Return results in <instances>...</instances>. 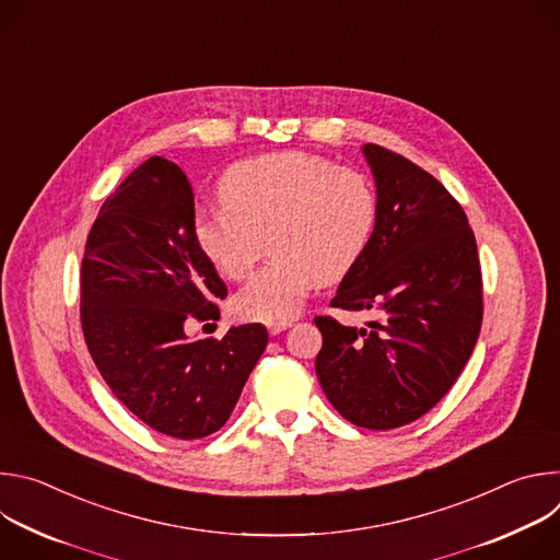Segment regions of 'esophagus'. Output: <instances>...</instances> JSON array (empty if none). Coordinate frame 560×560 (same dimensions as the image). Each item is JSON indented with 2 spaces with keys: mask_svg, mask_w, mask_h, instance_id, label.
Segmentation results:
<instances>
[{
  "mask_svg": "<svg viewBox=\"0 0 560 560\" xmlns=\"http://www.w3.org/2000/svg\"><path fill=\"white\" fill-rule=\"evenodd\" d=\"M290 326H292L290 322H277V324H268V332H270V335H279V332L288 330Z\"/></svg>",
  "mask_w": 560,
  "mask_h": 560,
  "instance_id": "1",
  "label": "esophagus"
}]
</instances>
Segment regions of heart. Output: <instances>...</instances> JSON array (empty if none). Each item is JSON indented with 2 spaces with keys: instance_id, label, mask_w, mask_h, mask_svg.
Masks as SVG:
<instances>
[{
  "instance_id": "obj_1",
  "label": "heart",
  "mask_w": 560,
  "mask_h": 560,
  "mask_svg": "<svg viewBox=\"0 0 560 560\" xmlns=\"http://www.w3.org/2000/svg\"><path fill=\"white\" fill-rule=\"evenodd\" d=\"M219 197L221 206L195 219L197 244L217 272L230 281L250 277L266 238L275 257L232 301L246 322L296 316L318 283L339 281L359 264L376 221L370 179L310 152L234 164Z\"/></svg>"
}]
</instances>
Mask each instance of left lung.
<instances>
[{
    "mask_svg": "<svg viewBox=\"0 0 560 560\" xmlns=\"http://www.w3.org/2000/svg\"><path fill=\"white\" fill-rule=\"evenodd\" d=\"M363 154L376 221L332 307L378 314L365 328L316 316V376L350 423L394 430L430 412L465 368L483 322L476 238L460 203L430 173L383 145Z\"/></svg>",
    "mask_w": 560,
    "mask_h": 560,
    "instance_id": "obj_1",
    "label": "left lung"
}]
</instances>
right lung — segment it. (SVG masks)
<instances>
[{
  "instance_id": "add662e5",
  "label": "right lung",
  "mask_w": 560,
  "mask_h": 560,
  "mask_svg": "<svg viewBox=\"0 0 560 560\" xmlns=\"http://www.w3.org/2000/svg\"><path fill=\"white\" fill-rule=\"evenodd\" d=\"M228 294L195 238V195L184 171L150 156L104 201L82 261V330L119 401L173 439H203L230 419L268 346L261 324L223 339H188L217 322Z\"/></svg>"
}]
</instances>
